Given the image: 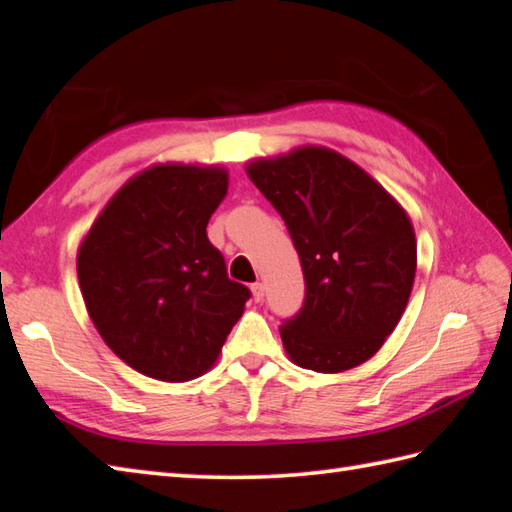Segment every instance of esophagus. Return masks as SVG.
I'll return each mask as SVG.
<instances>
[{
  "mask_svg": "<svg viewBox=\"0 0 512 512\" xmlns=\"http://www.w3.org/2000/svg\"><path fill=\"white\" fill-rule=\"evenodd\" d=\"M252 295H254L256 302H260V300L265 298V285H263V282H254V285H252Z\"/></svg>",
  "mask_w": 512,
  "mask_h": 512,
  "instance_id": "34e87169",
  "label": "esophagus"
}]
</instances>
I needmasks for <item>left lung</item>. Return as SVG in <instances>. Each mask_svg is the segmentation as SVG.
I'll use <instances>...</instances> for the list:
<instances>
[{
  "label": "left lung",
  "instance_id": "8db88e82",
  "mask_svg": "<svg viewBox=\"0 0 512 512\" xmlns=\"http://www.w3.org/2000/svg\"><path fill=\"white\" fill-rule=\"evenodd\" d=\"M285 219L306 295L280 326L295 366L335 374L368 361L399 324L416 276L410 217L379 181L326 146L247 164Z\"/></svg>",
  "mask_w": 512,
  "mask_h": 512
}]
</instances>
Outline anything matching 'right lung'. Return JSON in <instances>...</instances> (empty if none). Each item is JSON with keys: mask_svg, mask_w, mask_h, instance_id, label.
<instances>
[{"mask_svg": "<svg viewBox=\"0 0 512 512\" xmlns=\"http://www.w3.org/2000/svg\"><path fill=\"white\" fill-rule=\"evenodd\" d=\"M227 195L221 166L155 164L129 179L76 256L96 331L146 377L206 374L241 320L249 289L227 278L208 221Z\"/></svg>", "mask_w": 512, "mask_h": 512, "instance_id": "add662e5", "label": "right lung"}]
</instances>
